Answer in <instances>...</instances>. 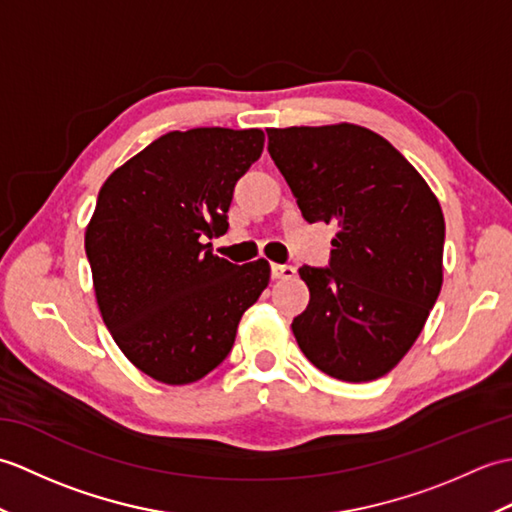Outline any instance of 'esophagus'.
<instances>
[{
	"mask_svg": "<svg viewBox=\"0 0 512 512\" xmlns=\"http://www.w3.org/2000/svg\"><path fill=\"white\" fill-rule=\"evenodd\" d=\"M270 273H273V279H292L297 275V268L288 264H273L270 266Z\"/></svg>",
	"mask_w": 512,
	"mask_h": 512,
	"instance_id": "1",
	"label": "esophagus"
}]
</instances>
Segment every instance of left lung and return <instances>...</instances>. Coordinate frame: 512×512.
Returning a JSON list of instances; mask_svg holds the SVG:
<instances>
[{"mask_svg":"<svg viewBox=\"0 0 512 512\" xmlns=\"http://www.w3.org/2000/svg\"><path fill=\"white\" fill-rule=\"evenodd\" d=\"M268 151L310 224L336 222L328 268H299L292 321L308 361L367 383L409 352L442 288L444 215L400 151L365 127L268 129Z\"/></svg>","mask_w":512,"mask_h":512,"instance_id":"obj_1","label":"left lung"}]
</instances>
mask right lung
I'll use <instances>...</instances> for the list:
<instances>
[{"label":"right lung","mask_w":512,"mask_h":512,"mask_svg":"<svg viewBox=\"0 0 512 512\" xmlns=\"http://www.w3.org/2000/svg\"><path fill=\"white\" fill-rule=\"evenodd\" d=\"M262 129L169 132L118 167L85 231L96 303L140 372L187 385L220 365L242 314L270 281L266 259L213 255L237 180L262 156Z\"/></svg>","instance_id":"obj_1"}]
</instances>
